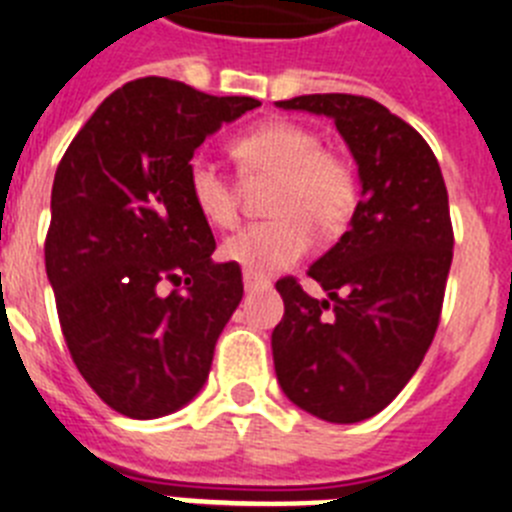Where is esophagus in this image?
Wrapping results in <instances>:
<instances>
[{"instance_id": "1", "label": "esophagus", "mask_w": 512, "mask_h": 512, "mask_svg": "<svg viewBox=\"0 0 512 512\" xmlns=\"http://www.w3.org/2000/svg\"><path fill=\"white\" fill-rule=\"evenodd\" d=\"M270 283L262 281V278H252V275H244V291L255 293V291H268Z\"/></svg>"}]
</instances>
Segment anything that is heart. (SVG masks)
Segmentation results:
<instances>
[{
  "mask_svg": "<svg viewBox=\"0 0 512 512\" xmlns=\"http://www.w3.org/2000/svg\"><path fill=\"white\" fill-rule=\"evenodd\" d=\"M247 177H275L273 221L252 224L221 244V260L252 278H273L314 247L317 229L337 231L353 213L358 182L348 159L322 149L311 128L273 121L234 144ZM188 193L195 211L216 229H231L239 219V193L229 177L206 157L188 167Z\"/></svg>",
  "mask_w": 512,
  "mask_h": 512,
  "instance_id": "b5f03b06",
  "label": "heart"
}]
</instances>
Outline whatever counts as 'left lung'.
<instances>
[{
  "mask_svg": "<svg viewBox=\"0 0 512 512\" xmlns=\"http://www.w3.org/2000/svg\"><path fill=\"white\" fill-rule=\"evenodd\" d=\"M283 110L327 115L361 180L350 229L309 268L327 293L278 281L275 376L296 407L350 425L381 412L415 376L441 319L453 257L448 193L420 133L358 95H301Z\"/></svg>",
  "mask_w": 512,
  "mask_h": 512,
  "instance_id": "1",
  "label": "left lung"
}]
</instances>
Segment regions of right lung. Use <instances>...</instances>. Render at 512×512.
Returning a JSON list of instances; mask_svg holds the SVG:
<instances>
[{
  "label": "right lung",
  "mask_w": 512,
  "mask_h": 512,
  "mask_svg": "<svg viewBox=\"0 0 512 512\" xmlns=\"http://www.w3.org/2000/svg\"><path fill=\"white\" fill-rule=\"evenodd\" d=\"M255 108V97L136 79L105 97L53 177L46 273L61 330L84 381L133 420L198 397L242 301L237 265L211 260L188 167L211 133Z\"/></svg>",
  "instance_id": "add662e5"
}]
</instances>
